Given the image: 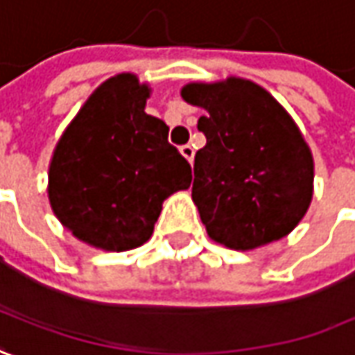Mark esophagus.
<instances>
[{"label":"esophagus","mask_w":355,"mask_h":355,"mask_svg":"<svg viewBox=\"0 0 355 355\" xmlns=\"http://www.w3.org/2000/svg\"><path fill=\"white\" fill-rule=\"evenodd\" d=\"M180 155H182L189 163L194 161V149H192L190 145H182V147H180Z\"/></svg>","instance_id":"1"}]
</instances>
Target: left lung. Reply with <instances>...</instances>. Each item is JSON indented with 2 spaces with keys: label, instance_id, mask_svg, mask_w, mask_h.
<instances>
[{
  "label": "left lung",
  "instance_id": "8db88e82",
  "mask_svg": "<svg viewBox=\"0 0 355 355\" xmlns=\"http://www.w3.org/2000/svg\"><path fill=\"white\" fill-rule=\"evenodd\" d=\"M180 96L204 116L192 200L208 236L248 251L285 238L312 200L314 163L287 110L255 82H192Z\"/></svg>",
  "mask_w": 355,
  "mask_h": 355
}]
</instances>
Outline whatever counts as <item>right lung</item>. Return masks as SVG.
<instances>
[{
  "mask_svg": "<svg viewBox=\"0 0 355 355\" xmlns=\"http://www.w3.org/2000/svg\"><path fill=\"white\" fill-rule=\"evenodd\" d=\"M149 94L129 72L105 80L56 143L51 208L88 245L139 248L151 238L163 200L190 187L189 161L166 141V123L145 114Z\"/></svg>",
  "mask_w": 355,
  "mask_h": 355,
  "instance_id": "1",
  "label": "right lung"
}]
</instances>
